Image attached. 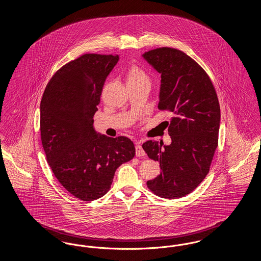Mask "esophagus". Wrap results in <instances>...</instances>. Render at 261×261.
Listing matches in <instances>:
<instances>
[{
  "label": "esophagus",
  "mask_w": 261,
  "mask_h": 261,
  "mask_svg": "<svg viewBox=\"0 0 261 261\" xmlns=\"http://www.w3.org/2000/svg\"><path fill=\"white\" fill-rule=\"evenodd\" d=\"M146 154L145 150L142 148V146L140 144H138L136 146V155L137 156H144Z\"/></svg>",
  "instance_id": "34e87169"
}]
</instances>
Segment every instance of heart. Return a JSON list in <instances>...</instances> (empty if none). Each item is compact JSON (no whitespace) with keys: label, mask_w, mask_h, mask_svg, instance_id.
<instances>
[{"label":"heart","mask_w":261,"mask_h":261,"mask_svg":"<svg viewBox=\"0 0 261 261\" xmlns=\"http://www.w3.org/2000/svg\"><path fill=\"white\" fill-rule=\"evenodd\" d=\"M138 81L149 82V78L143 69L137 66H133L130 68L128 72V82H138Z\"/></svg>","instance_id":"heart-1"}]
</instances>
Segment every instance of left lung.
I'll list each match as a JSON object with an SVG mask.
<instances>
[{"mask_svg":"<svg viewBox=\"0 0 261 261\" xmlns=\"http://www.w3.org/2000/svg\"><path fill=\"white\" fill-rule=\"evenodd\" d=\"M142 57L162 77L159 109L173 114L170 145L153 140L143 144L162 168L147 185L163 199H179L192 193L210 171L218 145L219 101L208 75L182 50L159 48Z\"/></svg>","mask_w":261,"mask_h":261,"instance_id":"left-lung-1","label":"left lung"}]
</instances>
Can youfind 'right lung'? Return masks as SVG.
Masks as SVG:
<instances>
[{
    "mask_svg": "<svg viewBox=\"0 0 261 261\" xmlns=\"http://www.w3.org/2000/svg\"><path fill=\"white\" fill-rule=\"evenodd\" d=\"M118 61V56L83 55L55 73L41 99L47 162L63 188L81 200L105 196L115 170L135 155L130 139L105 136L93 127L106 79Z\"/></svg>",
    "mask_w": 261,
    "mask_h": 261,
    "instance_id": "1",
    "label": "right lung"
}]
</instances>
